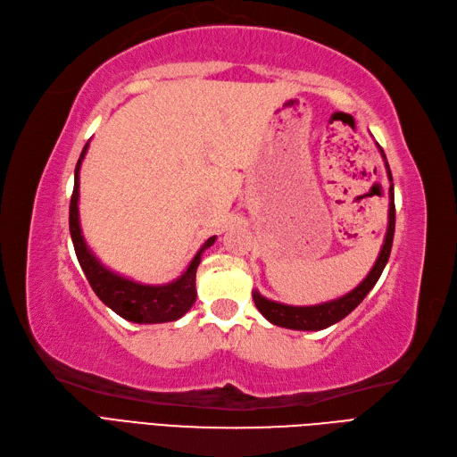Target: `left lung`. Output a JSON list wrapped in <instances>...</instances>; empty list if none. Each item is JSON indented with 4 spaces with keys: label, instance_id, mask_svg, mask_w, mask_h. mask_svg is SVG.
<instances>
[{
    "label": "left lung",
    "instance_id": "left-lung-1",
    "mask_svg": "<svg viewBox=\"0 0 457 457\" xmlns=\"http://www.w3.org/2000/svg\"><path fill=\"white\" fill-rule=\"evenodd\" d=\"M378 149L382 153V159H384L386 170H387V178L391 181V185H389V213H387V232L384 238V245H382L380 255H378V259H376L370 272L353 291L345 293L340 298H335V301L321 303L316 306L281 304V303H274V301H270V298L262 296L259 291H253V301H255L257 310L270 323H274L278 327L295 328V330L327 328L330 325L338 323L340 320H344L350 312H353L361 303H363V298L369 295V291L376 286V281H378V278L382 276L386 264H387V259H389V253H391L393 234H395V195H393V178H391V170H389L387 159L384 154V149L380 145H378Z\"/></svg>",
    "mask_w": 457,
    "mask_h": 457
}]
</instances>
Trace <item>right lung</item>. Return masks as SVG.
<instances>
[{
	"instance_id": "1",
	"label": "right lung",
	"mask_w": 457,
	"mask_h": 457,
	"mask_svg": "<svg viewBox=\"0 0 457 457\" xmlns=\"http://www.w3.org/2000/svg\"><path fill=\"white\" fill-rule=\"evenodd\" d=\"M87 149L88 141L75 166V183L70 202V234L77 261L81 264L90 287L105 306H109L115 313H119L120 318L129 321L166 323L179 320L191 310V306L196 301L195 279L196 269L200 264V255L204 249L213 245L217 236H212V238L204 242L191 264L187 266V270L176 281L164 283V286H144V283L132 281L129 278H122L112 270H107L88 249L83 238L81 225H79V170H81V162L85 159Z\"/></svg>"
}]
</instances>
